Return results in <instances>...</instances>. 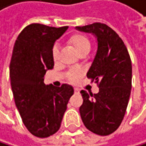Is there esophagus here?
Segmentation results:
<instances>
[{
  "mask_svg": "<svg viewBox=\"0 0 146 146\" xmlns=\"http://www.w3.org/2000/svg\"><path fill=\"white\" fill-rule=\"evenodd\" d=\"M74 93H75V94H79V93H80V89H79V88H74Z\"/></svg>",
  "mask_w": 146,
  "mask_h": 146,
  "instance_id": "1",
  "label": "esophagus"
}]
</instances>
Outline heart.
I'll return each instance as SVG.
<instances>
[{
    "label": "heart",
    "mask_w": 146,
    "mask_h": 146,
    "mask_svg": "<svg viewBox=\"0 0 146 146\" xmlns=\"http://www.w3.org/2000/svg\"><path fill=\"white\" fill-rule=\"evenodd\" d=\"M67 44L74 49V51L80 55L83 52H89L91 49V43L89 38L82 33H74L67 38ZM58 57V49L54 47L52 50V58L57 60ZM81 75V72L74 70L70 72V80L72 81H76Z\"/></svg>",
    "instance_id": "b5f03b06"
}]
</instances>
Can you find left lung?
Wrapping results in <instances>:
<instances>
[{
  "label": "left lung",
  "mask_w": 146,
  "mask_h": 146,
  "mask_svg": "<svg viewBox=\"0 0 146 146\" xmlns=\"http://www.w3.org/2000/svg\"><path fill=\"white\" fill-rule=\"evenodd\" d=\"M76 30L92 33L97 39L96 54L87 77L98 84L99 93L80 91V114L88 130L107 136L117 130L126 112L131 90V60L121 37L108 25L94 23Z\"/></svg>",
  "instance_id": "left-lung-1"
}]
</instances>
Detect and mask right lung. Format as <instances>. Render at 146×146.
Returning <instances> with one entry per match:
<instances>
[{
  "label": "right lung",
  "instance_id": "obj_1",
  "mask_svg": "<svg viewBox=\"0 0 146 146\" xmlns=\"http://www.w3.org/2000/svg\"><path fill=\"white\" fill-rule=\"evenodd\" d=\"M68 26L55 28L40 23L25 27L15 40L9 77L15 106L32 135L47 137L56 133L66 110L74 88L45 85L44 77L52 69V48Z\"/></svg>",
  "mask_w": 146,
  "mask_h": 146
}]
</instances>
